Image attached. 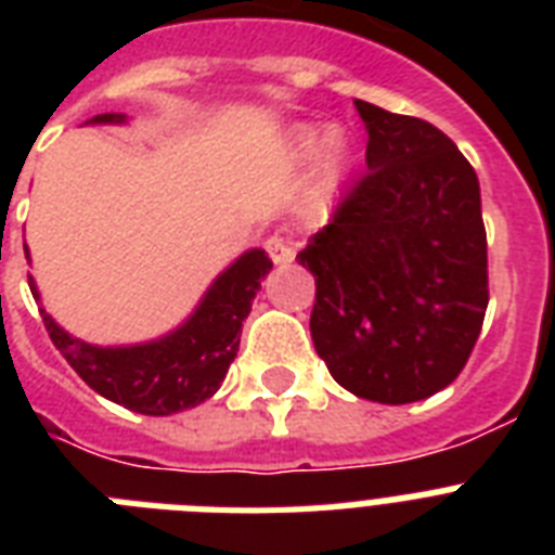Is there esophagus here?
Listing matches in <instances>:
<instances>
[{
	"label": "esophagus",
	"instance_id": "obj_1",
	"mask_svg": "<svg viewBox=\"0 0 555 555\" xmlns=\"http://www.w3.org/2000/svg\"><path fill=\"white\" fill-rule=\"evenodd\" d=\"M264 247H268L273 264H291L296 256L294 244H291V238H285V235H270L268 242H264Z\"/></svg>",
	"mask_w": 555,
	"mask_h": 555
}]
</instances>
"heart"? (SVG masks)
<instances>
[{
	"mask_svg": "<svg viewBox=\"0 0 555 555\" xmlns=\"http://www.w3.org/2000/svg\"><path fill=\"white\" fill-rule=\"evenodd\" d=\"M285 155L294 164H308L317 158V172H320V186L325 192L337 190L348 169L354 164L348 138L343 129H322V126H296L287 132Z\"/></svg>",
	"mask_w": 555,
	"mask_h": 555,
	"instance_id": "obj_1",
	"label": "heart"
}]
</instances>
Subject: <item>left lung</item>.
<instances>
[{"mask_svg":"<svg viewBox=\"0 0 555 555\" xmlns=\"http://www.w3.org/2000/svg\"><path fill=\"white\" fill-rule=\"evenodd\" d=\"M354 106L369 172L296 256L317 279L313 348L351 395L414 403L461 374L481 334V186L438 126Z\"/></svg>","mask_w":555,"mask_h":555,"instance_id":"obj_1","label":"left lung"}]
</instances>
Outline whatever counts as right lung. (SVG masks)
Segmentation results:
<instances>
[{
	"mask_svg": "<svg viewBox=\"0 0 555 555\" xmlns=\"http://www.w3.org/2000/svg\"><path fill=\"white\" fill-rule=\"evenodd\" d=\"M126 120V115L108 112L86 124L120 126ZM270 268L273 261L259 247L242 253L212 279L195 311L176 331L134 346H94L68 334L46 308L39 313L51 343L100 397L138 414L164 417L204 403L221 388L238 354L242 322ZM28 285L34 299H39L34 276H28Z\"/></svg>",
	"mask_w": 555,
	"mask_h": 555,
	"instance_id": "add662e5",
	"label": "right lung"
}]
</instances>
